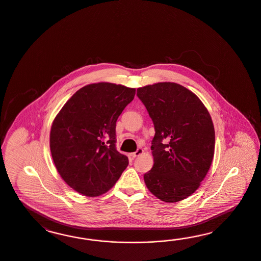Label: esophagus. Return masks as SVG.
<instances>
[{
  "label": "esophagus",
  "instance_id": "1",
  "mask_svg": "<svg viewBox=\"0 0 261 261\" xmlns=\"http://www.w3.org/2000/svg\"><path fill=\"white\" fill-rule=\"evenodd\" d=\"M143 153V150H142V148H139L138 150L136 151V152H133V153H131L130 154V156L132 157V158H136V157H138V156H140L141 154Z\"/></svg>",
  "mask_w": 261,
  "mask_h": 261
}]
</instances>
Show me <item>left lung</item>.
I'll list each match as a JSON object with an SVG mask.
<instances>
[{
    "mask_svg": "<svg viewBox=\"0 0 261 261\" xmlns=\"http://www.w3.org/2000/svg\"><path fill=\"white\" fill-rule=\"evenodd\" d=\"M155 127L151 150L154 165L144 174L146 188L166 203L189 197L212 166L215 133L204 103L190 90L174 82L138 88Z\"/></svg>",
    "mask_w": 261,
    "mask_h": 261,
    "instance_id": "left-lung-1",
    "label": "left lung"
}]
</instances>
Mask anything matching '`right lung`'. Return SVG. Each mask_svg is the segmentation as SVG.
<instances>
[{
  "label": "right lung",
  "instance_id": "right-lung-1",
  "mask_svg": "<svg viewBox=\"0 0 261 261\" xmlns=\"http://www.w3.org/2000/svg\"><path fill=\"white\" fill-rule=\"evenodd\" d=\"M136 89L97 82L79 89L53 121L49 147L65 182L88 197L111 190L128 166L116 149V122Z\"/></svg>",
  "mask_w": 261,
  "mask_h": 261
}]
</instances>
